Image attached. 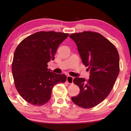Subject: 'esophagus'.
I'll return each instance as SVG.
<instances>
[{"label": "esophagus", "instance_id": "esophagus-1", "mask_svg": "<svg viewBox=\"0 0 131 131\" xmlns=\"http://www.w3.org/2000/svg\"><path fill=\"white\" fill-rule=\"evenodd\" d=\"M73 79H74L73 77H72L70 75H68L67 77V80H66V81H67V82L69 84H71L73 83Z\"/></svg>", "mask_w": 131, "mask_h": 131}]
</instances>
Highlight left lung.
<instances>
[{"label": "left lung", "instance_id": "8db88e82", "mask_svg": "<svg viewBox=\"0 0 131 131\" xmlns=\"http://www.w3.org/2000/svg\"><path fill=\"white\" fill-rule=\"evenodd\" d=\"M75 43L83 63L88 66L90 78H75L80 88L73 102L84 108L96 106L110 93L119 73V56L115 47L98 32L84 31L70 35Z\"/></svg>", "mask_w": 131, "mask_h": 131}]
</instances>
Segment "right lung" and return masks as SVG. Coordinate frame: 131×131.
<instances>
[{
  "instance_id": "obj_1",
  "label": "right lung",
  "mask_w": 131,
  "mask_h": 131,
  "mask_svg": "<svg viewBox=\"0 0 131 131\" xmlns=\"http://www.w3.org/2000/svg\"><path fill=\"white\" fill-rule=\"evenodd\" d=\"M68 36L63 32L39 31L24 39L17 47L12 66L14 82L18 93L29 104H46L51 99L53 87L65 82V75L51 71L47 63L54 59L58 46Z\"/></svg>"
}]
</instances>
